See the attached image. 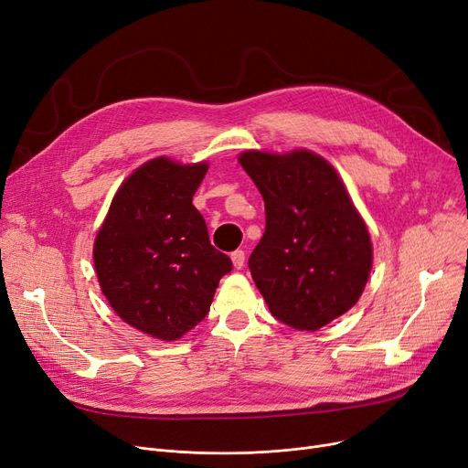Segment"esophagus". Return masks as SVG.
Here are the masks:
<instances>
[{"label": "esophagus", "mask_w": 468, "mask_h": 468, "mask_svg": "<svg viewBox=\"0 0 468 468\" xmlns=\"http://www.w3.org/2000/svg\"><path fill=\"white\" fill-rule=\"evenodd\" d=\"M231 261L235 265V269H240L244 265V250H235L231 252Z\"/></svg>", "instance_id": "1"}]
</instances>
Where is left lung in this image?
I'll return each mask as SVG.
<instances>
[{"label":"left lung","instance_id":"8db88e82","mask_svg":"<svg viewBox=\"0 0 468 468\" xmlns=\"http://www.w3.org/2000/svg\"><path fill=\"white\" fill-rule=\"evenodd\" d=\"M265 203L249 267L269 311L296 330L347 313L372 271V240L335 168L307 150L239 155Z\"/></svg>","mask_w":468,"mask_h":468}]
</instances>
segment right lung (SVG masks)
<instances>
[{"label":"right lung","mask_w":468,"mask_h":468,"mask_svg":"<svg viewBox=\"0 0 468 468\" xmlns=\"http://www.w3.org/2000/svg\"><path fill=\"white\" fill-rule=\"evenodd\" d=\"M207 163L166 157L144 163L122 182L94 240L102 293L133 328L175 341L199 324L233 263L216 250L193 195Z\"/></svg>","instance_id":"1"}]
</instances>
